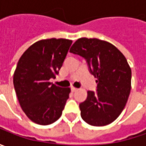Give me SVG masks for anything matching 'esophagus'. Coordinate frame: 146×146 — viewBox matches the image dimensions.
Listing matches in <instances>:
<instances>
[{
  "instance_id": "esophagus-1",
  "label": "esophagus",
  "mask_w": 146,
  "mask_h": 146,
  "mask_svg": "<svg viewBox=\"0 0 146 146\" xmlns=\"http://www.w3.org/2000/svg\"><path fill=\"white\" fill-rule=\"evenodd\" d=\"M70 89H71V91H72V92H76V91H77V88L75 87H71L70 88Z\"/></svg>"
}]
</instances>
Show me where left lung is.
<instances>
[{"label": "left lung", "instance_id": "left-lung-1", "mask_svg": "<svg viewBox=\"0 0 146 146\" xmlns=\"http://www.w3.org/2000/svg\"><path fill=\"white\" fill-rule=\"evenodd\" d=\"M70 52L86 60L98 83L80 104L82 119L93 126L111 123L124 109L131 91L132 70L126 58L112 44L99 39H78Z\"/></svg>", "mask_w": 146, "mask_h": 146}]
</instances>
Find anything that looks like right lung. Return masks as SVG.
<instances>
[{
  "label": "right lung",
  "mask_w": 146,
  "mask_h": 146,
  "mask_svg": "<svg viewBox=\"0 0 146 146\" xmlns=\"http://www.w3.org/2000/svg\"><path fill=\"white\" fill-rule=\"evenodd\" d=\"M72 40L47 39L34 43L18 62L14 86L20 106L32 122L48 125L61 117L70 88L49 82L58 75Z\"/></svg>",
  "instance_id": "1"
}]
</instances>
